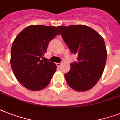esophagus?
Wrapping results in <instances>:
<instances>
[{"mask_svg": "<svg viewBox=\"0 0 120 120\" xmlns=\"http://www.w3.org/2000/svg\"><path fill=\"white\" fill-rule=\"evenodd\" d=\"M56 65L57 66V67H60V65H61V63H56Z\"/></svg>", "mask_w": 120, "mask_h": 120, "instance_id": "esophagus-1", "label": "esophagus"}]
</instances>
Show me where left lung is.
<instances>
[{
  "label": "left lung",
  "mask_w": 120,
  "mask_h": 120,
  "mask_svg": "<svg viewBox=\"0 0 120 120\" xmlns=\"http://www.w3.org/2000/svg\"><path fill=\"white\" fill-rule=\"evenodd\" d=\"M63 40L77 62L70 64L65 74L68 85L78 91L91 89L100 79L106 64L107 52L104 40L98 33L83 25L58 27Z\"/></svg>",
  "instance_id": "left-lung-1"
}]
</instances>
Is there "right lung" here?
Returning <instances> with one entry per match:
<instances>
[{"label":"right lung","instance_id":"1","mask_svg":"<svg viewBox=\"0 0 120 120\" xmlns=\"http://www.w3.org/2000/svg\"><path fill=\"white\" fill-rule=\"evenodd\" d=\"M60 31L55 27L30 25L13 41L10 64L18 81L27 89L38 91L49 84L56 71V64L43 61L49 42Z\"/></svg>","mask_w":120,"mask_h":120}]
</instances>
